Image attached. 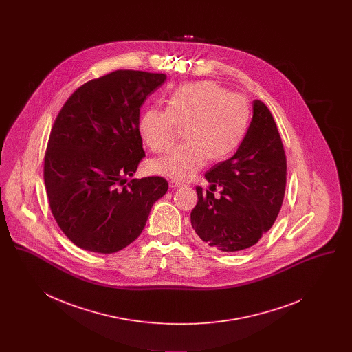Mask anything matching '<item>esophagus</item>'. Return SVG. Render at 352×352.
I'll return each instance as SVG.
<instances>
[{
	"label": "esophagus",
	"instance_id": "1",
	"mask_svg": "<svg viewBox=\"0 0 352 352\" xmlns=\"http://www.w3.org/2000/svg\"><path fill=\"white\" fill-rule=\"evenodd\" d=\"M168 186H170L171 188H177V187H182L184 184H182V182H178V181H170Z\"/></svg>",
	"mask_w": 352,
	"mask_h": 352
}]
</instances>
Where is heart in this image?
Masks as SVG:
<instances>
[{
  "label": "heart",
  "instance_id": "heart-1",
  "mask_svg": "<svg viewBox=\"0 0 352 352\" xmlns=\"http://www.w3.org/2000/svg\"><path fill=\"white\" fill-rule=\"evenodd\" d=\"M245 98L223 85L204 80L179 85L166 100V111L148 109L140 120V134L155 154L168 151L184 128V142L155 160L151 171L175 181L192 178L208 161L231 155L250 124Z\"/></svg>",
  "mask_w": 352,
  "mask_h": 352
}]
</instances>
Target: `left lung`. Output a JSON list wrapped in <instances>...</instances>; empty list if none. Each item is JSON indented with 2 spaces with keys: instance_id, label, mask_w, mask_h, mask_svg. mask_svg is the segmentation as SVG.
Wrapping results in <instances>:
<instances>
[{
  "instance_id": "left-lung-1",
  "label": "left lung",
  "mask_w": 352,
  "mask_h": 352,
  "mask_svg": "<svg viewBox=\"0 0 352 352\" xmlns=\"http://www.w3.org/2000/svg\"><path fill=\"white\" fill-rule=\"evenodd\" d=\"M286 155L268 107L253 101L248 132L234 155L206 173L210 190L197 187L191 226L207 245L239 252L254 245L278 217L286 187ZM222 187L221 197L212 192Z\"/></svg>"
}]
</instances>
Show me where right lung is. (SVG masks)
<instances>
[{"instance_id":"right-lung-1","label":"right lung","mask_w":352,"mask_h":352,"mask_svg":"<svg viewBox=\"0 0 352 352\" xmlns=\"http://www.w3.org/2000/svg\"><path fill=\"white\" fill-rule=\"evenodd\" d=\"M165 74L118 69L79 87L54 121L43 178L51 212L79 248L115 253L142 232L162 177L132 179L145 157L140 108Z\"/></svg>"}]
</instances>
